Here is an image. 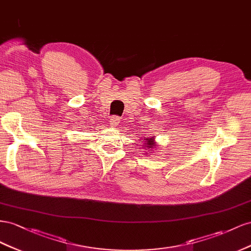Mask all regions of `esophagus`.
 <instances>
[{"instance_id": "1", "label": "esophagus", "mask_w": 251, "mask_h": 251, "mask_svg": "<svg viewBox=\"0 0 251 251\" xmlns=\"http://www.w3.org/2000/svg\"><path fill=\"white\" fill-rule=\"evenodd\" d=\"M109 124L112 127H117L120 124V118L119 117H111L109 120Z\"/></svg>"}]
</instances>
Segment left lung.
Segmentation results:
<instances>
[{
  "instance_id": "obj_1",
  "label": "left lung",
  "mask_w": 251,
  "mask_h": 251,
  "mask_svg": "<svg viewBox=\"0 0 251 251\" xmlns=\"http://www.w3.org/2000/svg\"><path fill=\"white\" fill-rule=\"evenodd\" d=\"M145 140V144H144V147L147 151H149V152H152L153 151V149L155 148V146H156V143L154 142V138L153 137H151V138H149V137H146V138H143ZM147 153V152H146Z\"/></svg>"
}]
</instances>
